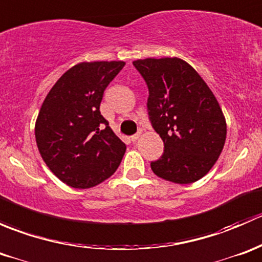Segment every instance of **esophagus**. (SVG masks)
<instances>
[{
  "label": "esophagus",
  "instance_id": "obj_1",
  "mask_svg": "<svg viewBox=\"0 0 262 262\" xmlns=\"http://www.w3.org/2000/svg\"><path fill=\"white\" fill-rule=\"evenodd\" d=\"M139 137H141V133H137V134H134V136H132V137H130V141H132V142H136V141H138V139H139Z\"/></svg>",
  "mask_w": 262,
  "mask_h": 262
}]
</instances>
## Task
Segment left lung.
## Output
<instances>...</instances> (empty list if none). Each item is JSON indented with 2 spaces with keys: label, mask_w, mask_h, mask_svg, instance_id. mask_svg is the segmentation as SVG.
<instances>
[{
  "label": "left lung",
  "mask_w": 262,
  "mask_h": 262,
  "mask_svg": "<svg viewBox=\"0 0 262 262\" xmlns=\"http://www.w3.org/2000/svg\"><path fill=\"white\" fill-rule=\"evenodd\" d=\"M133 66L148 86V115L165 146L150 168L158 178L175 184L200 180L226 142V118L215 96L180 58H146L134 60Z\"/></svg>",
  "instance_id": "1"
}]
</instances>
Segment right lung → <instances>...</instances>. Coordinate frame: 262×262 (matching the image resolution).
I'll use <instances>...</instances> for the list:
<instances>
[{
    "mask_svg": "<svg viewBox=\"0 0 262 262\" xmlns=\"http://www.w3.org/2000/svg\"><path fill=\"white\" fill-rule=\"evenodd\" d=\"M125 63L82 62L63 73L35 123L36 146L49 170L68 186L89 189L109 179L125 144L100 113L104 91Z\"/></svg>",
    "mask_w": 262,
    "mask_h": 262,
    "instance_id": "obj_1",
    "label": "right lung"
}]
</instances>
